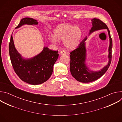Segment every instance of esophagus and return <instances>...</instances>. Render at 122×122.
I'll list each match as a JSON object with an SVG mask.
<instances>
[{
	"instance_id": "esophagus-1",
	"label": "esophagus",
	"mask_w": 122,
	"mask_h": 122,
	"mask_svg": "<svg viewBox=\"0 0 122 122\" xmlns=\"http://www.w3.org/2000/svg\"><path fill=\"white\" fill-rule=\"evenodd\" d=\"M60 54L61 55H66V52L64 50H62L61 51H60Z\"/></svg>"
}]
</instances>
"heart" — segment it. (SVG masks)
<instances>
[{"label":"heart","mask_w":122,"mask_h":122,"mask_svg":"<svg viewBox=\"0 0 122 122\" xmlns=\"http://www.w3.org/2000/svg\"><path fill=\"white\" fill-rule=\"evenodd\" d=\"M82 32L80 27L69 24H61L54 31V37L50 38L51 42L56 43L57 40L63 41L65 48L68 50L75 48L81 40Z\"/></svg>","instance_id":"heart-1"}]
</instances>
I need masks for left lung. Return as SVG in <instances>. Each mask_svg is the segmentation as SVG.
Segmentation results:
<instances>
[{"label": "left lung", "mask_w": 122, "mask_h": 122, "mask_svg": "<svg viewBox=\"0 0 122 122\" xmlns=\"http://www.w3.org/2000/svg\"><path fill=\"white\" fill-rule=\"evenodd\" d=\"M91 21L93 26L90 30L89 34L100 29H107L108 30L110 38L108 56L109 60L108 65L101 69L100 71H93L89 70L85 63L86 55L85 41L87 37L86 36L80 43L78 47L70 53V71L71 74L76 80L81 82H90L99 79L107 71L112 61V41L111 37L110 31L107 25L98 19L94 18L91 20Z\"/></svg>", "instance_id": "left-lung-1"}]
</instances>
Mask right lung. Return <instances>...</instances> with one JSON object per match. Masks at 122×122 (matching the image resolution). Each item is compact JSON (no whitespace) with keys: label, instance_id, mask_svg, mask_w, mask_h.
<instances>
[{"label":"right lung","instance_id":"right-lung-1","mask_svg":"<svg viewBox=\"0 0 122 122\" xmlns=\"http://www.w3.org/2000/svg\"><path fill=\"white\" fill-rule=\"evenodd\" d=\"M38 22L31 18H23L18 26L24 25H37ZM58 51L44 47L41 53L32 58L25 59L15 48L11 35L9 43V54L14 71L24 81L37 85L47 81L53 71L54 65L58 57Z\"/></svg>","mask_w":122,"mask_h":122}]
</instances>
